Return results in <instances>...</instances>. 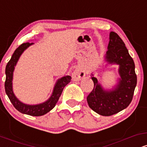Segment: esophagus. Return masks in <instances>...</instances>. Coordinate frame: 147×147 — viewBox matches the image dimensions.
Returning a JSON list of instances; mask_svg holds the SVG:
<instances>
[{
  "label": "esophagus",
  "instance_id": "1",
  "mask_svg": "<svg viewBox=\"0 0 147 147\" xmlns=\"http://www.w3.org/2000/svg\"><path fill=\"white\" fill-rule=\"evenodd\" d=\"M85 71L82 68H77L72 75V79L74 82H79L85 77Z\"/></svg>",
  "mask_w": 147,
  "mask_h": 147
}]
</instances>
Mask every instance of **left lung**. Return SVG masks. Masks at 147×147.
<instances>
[{
  "label": "left lung",
  "instance_id": "8db88e82",
  "mask_svg": "<svg viewBox=\"0 0 147 147\" xmlns=\"http://www.w3.org/2000/svg\"><path fill=\"white\" fill-rule=\"evenodd\" d=\"M105 61L109 64L119 65L117 84L112 90H104L96 77L91 78L94 88L88 95L89 107L101 115L111 116L125 109L133 99L137 84L135 63L124 41L117 33L111 32Z\"/></svg>",
  "mask_w": 147,
  "mask_h": 147
}]
</instances>
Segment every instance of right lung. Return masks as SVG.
<instances>
[{
    "instance_id": "1",
    "label": "right lung",
    "mask_w": 147,
    "mask_h": 147,
    "mask_svg": "<svg viewBox=\"0 0 147 147\" xmlns=\"http://www.w3.org/2000/svg\"><path fill=\"white\" fill-rule=\"evenodd\" d=\"M33 44V43H23L14 51V54L11 56V59L9 61L6 65V79L5 82V92L9 97L10 102L14 106L15 109L20 113L29 115L31 116H41L46 114L55 107L61 95L64 87L68 83H70L71 81V77L67 75L59 79L55 84L51 96L45 102L35 104V105H29V104H25L18 100L17 97L15 96L12 89L13 72H14L15 66H16L22 53L28 47Z\"/></svg>"
}]
</instances>
